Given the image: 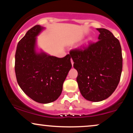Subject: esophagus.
Instances as JSON below:
<instances>
[{"label":"esophagus","instance_id":"34e87169","mask_svg":"<svg viewBox=\"0 0 133 133\" xmlns=\"http://www.w3.org/2000/svg\"><path fill=\"white\" fill-rule=\"evenodd\" d=\"M71 64H72V65H73V64H74V62H73L72 59H71Z\"/></svg>","mask_w":133,"mask_h":133}]
</instances>
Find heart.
Masks as SVG:
<instances>
[{
	"label": "heart",
	"instance_id": "obj_1",
	"mask_svg": "<svg viewBox=\"0 0 133 133\" xmlns=\"http://www.w3.org/2000/svg\"><path fill=\"white\" fill-rule=\"evenodd\" d=\"M89 41H90V40H88V41H87V42H86V43H87V44H88V42H89Z\"/></svg>",
	"mask_w": 133,
	"mask_h": 133
}]
</instances>
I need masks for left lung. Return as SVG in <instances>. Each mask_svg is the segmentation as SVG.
Returning <instances> with one entry per match:
<instances>
[{
    "mask_svg": "<svg viewBox=\"0 0 133 133\" xmlns=\"http://www.w3.org/2000/svg\"><path fill=\"white\" fill-rule=\"evenodd\" d=\"M99 32L98 41L84 49H74L70 55L78 72L77 80L82 96L87 100L99 102L108 98L119 82L122 68L119 41L109 30Z\"/></svg>",
    "mask_w": 133,
    "mask_h": 133,
    "instance_id": "left-lung-1",
    "label": "left lung"
}]
</instances>
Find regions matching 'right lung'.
Here are the masks:
<instances>
[{"instance_id": "right-lung-1", "label": "right lung", "mask_w": 133, "mask_h": 133, "mask_svg": "<svg viewBox=\"0 0 133 133\" xmlns=\"http://www.w3.org/2000/svg\"><path fill=\"white\" fill-rule=\"evenodd\" d=\"M44 29L35 25L19 41L15 56V72L18 84L26 95L37 103L47 104L61 94L72 64L69 54L59 58L42 50L37 51V36Z\"/></svg>"}]
</instances>
